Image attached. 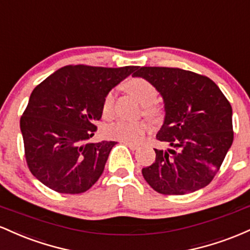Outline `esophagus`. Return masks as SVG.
<instances>
[{
    "mask_svg": "<svg viewBox=\"0 0 250 250\" xmlns=\"http://www.w3.org/2000/svg\"><path fill=\"white\" fill-rule=\"evenodd\" d=\"M123 145H125L129 149H131V150H136L137 148H139V146L134 145V143H129V142H122Z\"/></svg>",
    "mask_w": 250,
    "mask_h": 250,
    "instance_id": "obj_1",
    "label": "esophagus"
}]
</instances>
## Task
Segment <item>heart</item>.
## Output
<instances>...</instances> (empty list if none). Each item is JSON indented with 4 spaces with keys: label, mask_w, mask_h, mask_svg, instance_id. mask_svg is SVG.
Returning <instances> with one entry per match:
<instances>
[{
    "label": "heart",
    "mask_w": 250,
    "mask_h": 250,
    "mask_svg": "<svg viewBox=\"0 0 250 250\" xmlns=\"http://www.w3.org/2000/svg\"><path fill=\"white\" fill-rule=\"evenodd\" d=\"M125 90L133 95L142 104L143 115L149 119H156L161 114V108L156 103L157 89L150 81L145 77L134 76L128 79L123 84ZM115 94L113 90L108 91L102 100V115L104 119H110L113 116V107ZM149 127L146 122H127L116 121L108 125L104 129L105 136L109 139L117 140L121 142L139 143L146 134Z\"/></svg>",
    "instance_id": "obj_1"
}]
</instances>
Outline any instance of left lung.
I'll return each instance as SVG.
<instances>
[{
    "instance_id": "1",
    "label": "left lung",
    "mask_w": 250,
    "mask_h": 250,
    "mask_svg": "<svg viewBox=\"0 0 250 250\" xmlns=\"http://www.w3.org/2000/svg\"><path fill=\"white\" fill-rule=\"evenodd\" d=\"M161 93L166 117L156 135L168 150L154 149L153 165L142 169L148 185L163 195H185L214 179L234 140L231 105L214 81L180 68L137 67Z\"/></svg>"
}]
</instances>
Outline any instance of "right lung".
I'll return each mask as SVG.
<instances>
[{
  "mask_svg": "<svg viewBox=\"0 0 250 250\" xmlns=\"http://www.w3.org/2000/svg\"><path fill=\"white\" fill-rule=\"evenodd\" d=\"M137 69L69 64L37 84L20 120L31 174L51 190L80 194L100 179L114 141L88 143L102 100Z\"/></svg>",
  "mask_w": 250,
  "mask_h": 250,
  "instance_id": "obj_1",
  "label": "right lung"
}]
</instances>
